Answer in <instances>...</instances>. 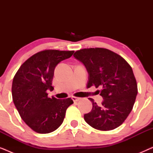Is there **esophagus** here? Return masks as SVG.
I'll return each instance as SVG.
<instances>
[{"instance_id":"34e87169","label":"esophagus","mask_w":153,"mask_h":153,"mask_svg":"<svg viewBox=\"0 0 153 153\" xmlns=\"http://www.w3.org/2000/svg\"><path fill=\"white\" fill-rule=\"evenodd\" d=\"M72 98L73 101H74V102H78V101H79V100H81V98H80V97H75V96H72Z\"/></svg>"}]
</instances>
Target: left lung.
Segmentation results:
<instances>
[{
    "instance_id": "1",
    "label": "left lung",
    "mask_w": 153,
    "mask_h": 153,
    "mask_svg": "<svg viewBox=\"0 0 153 153\" xmlns=\"http://www.w3.org/2000/svg\"><path fill=\"white\" fill-rule=\"evenodd\" d=\"M74 56L89 74L87 88L102 87L100 106L93 99L91 112L84 115L89 125L102 131L112 130L124 123L132 110L138 88L131 67L118 53L104 48L78 50Z\"/></svg>"
}]
</instances>
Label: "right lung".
<instances>
[{"mask_svg": "<svg viewBox=\"0 0 153 153\" xmlns=\"http://www.w3.org/2000/svg\"><path fill=\"white\" fill-rule=\"evenodd\" d=\"M74 51L47 49L35 53L23 63L14 75L12 100L25 123L35 132L48 134L63 122L66 110L73 100L48 97L53 91L54 70L60 61L70 58Z\"/></svg>", "mask_w": 153, "mask_h": 153, "instance_id": "right-lung-1", "label": "right lung"}]
</instances>
